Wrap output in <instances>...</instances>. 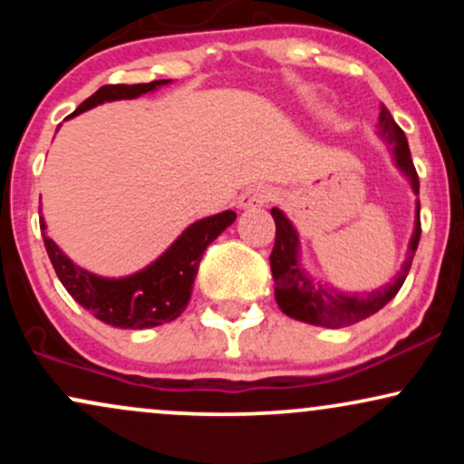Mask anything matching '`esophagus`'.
<instances>
[{"mask_svg": "<svg viewBox=\"0 0 464 464\" xmlns=\"http://www.w3.org/2000/svg\"><path fill=\"white\" fill-rule=\"evenodd\" d=\"M273 198H275L273 188H268V185H255V188H248L242 196H239L237 207L242 211L255 209V207H262V205H266V202H270Z\"/></svg>", "mask_w": 464, "mask_h": 464, "instance_id": "obj_1", "label": "esophagus"}]
</instances>
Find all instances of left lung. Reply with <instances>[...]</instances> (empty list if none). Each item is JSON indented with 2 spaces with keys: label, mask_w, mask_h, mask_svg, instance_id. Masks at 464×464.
<instances>
[{
  "label": "left lung",
  "mask_w": 464,
  "mask_h": 464,
  "mask_svg": "<svg viewBox=\"0 0 464 464\" xmlns=\"http://www.w3.org/2000/svg\"><path fill=\"white\" fill-rule=\"evenodd\" d=\"M375 135L386 143L388 150L392 154V163L403 177L408 179L410 188L414 196H419V177L414 169L412 159H410V148L406 132L397 126L392 120L391 111L384 104L380 106V120H377ZM270 214L275 218L276 237L275 248L270 253V270H273L275 279V299L276 305L285 316L295 318V321L318 324V327H349V324L364 321L380 312L388 301L395 299L399 287L403 285L406 276L412 266L414 253H417L419 237H420V220H419V198L414 207V227L412 236H410L406 259H403L401 268L391 284L375 287L372 292H343L338 287L323 284L318 276H314L303 264L301 255V239L299 231L290 222L279 207H273Z\"/></svg>",
  "instance_id": "obj_1"
}]
</instances>
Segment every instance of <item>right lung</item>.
I'll return each mask as SVG.
<instances>
[{"mask_svg": "<svg viewBox=\"0 0 464 464\" xmlns=\"http://www.w3.org/2000/svg\"><path fill=\"white\" fill-rule=\"evenodd\" d=\"M169 82L172 80H152L146 84H106L92 98L84 100L69 117H76L104 102L135 100ZM236 211L227 209L222 214L191 222L154 262L124 276H102L80 268L63 253L54 239L47 237L44 218H41V233L58 279L73 301L106 324L120 329H148L174 321L185 312L202 255L227 227L236 222Z\"/></svg>", "mask_w": 464, "mask_h": 464, "instance_id": "add662e5", "label": "right lung"}]
</instances>
